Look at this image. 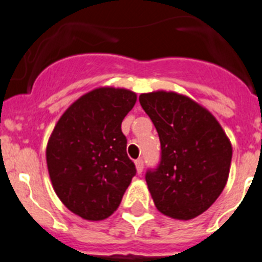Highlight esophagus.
Segmentation results:
<instances>
[{
    "instance_id": "34e87169",
    "label": "esophagus",
    "mask_w": 262,
    "mask_h": 262,
    "mask_svg": "<svg viewBox=\"0 0 262 262\" xmlns=\"http://www.w3.org/2000/svg\"><path fill=\"white\" fill-rule=\"evenodd\" d=\"M136 166H137V171H138L139 174H141V172L143 171V166H144L143 160H142V159L136 160Z\"/></svg>"
}]
</instances>
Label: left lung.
<instances>
[{"label": "left lung", "mask_w": 262, "mask_h": 262, "mask_svg": "<svg viewBox=\"0 0 262 262\" xmlns=\"http://www.w3.org/2000/svg\"><path fill=\"white\" fill-rule=\"evenodd\" d=\"M156 128L160 161L146 182L160 212L189 220L206 211L227 184L232 146L216 119L202 106L174 92L139 96Z\"/></svg>", "instance_id": "8db88e82"}]
</instances>
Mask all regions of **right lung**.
<instances>
[{
  "label": "right lung",
  "mask_w": 262,
  "mask_h": 262,
  "mask_svg": "<svg viewBox=\"0 0 262 262\" xmlns=\"http://www.w3.org/2000/svg\"><path fill=\"white\" fill-rule=\"evenodd\" d=\"M136 100L128 90L97 88L75 101L51 134L46 157L53 189L83 219L114 214L137 174L121 132Z\"/></svg>",
  "instance_id": "1"
}]
</instances>
